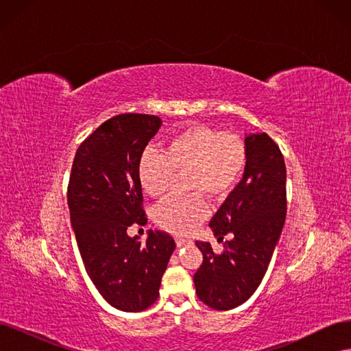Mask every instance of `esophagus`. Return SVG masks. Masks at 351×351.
Segmentation results:
<instances>
[{"label":"esophagus","mask_w":351,"mask_h":351,"mask_svg":"<svg viewBox=\"0 0 351 351\" xmlns=\"http://www.w3.org/2000/svg\"><path fill=\"white\" fill-rule=\"evenodd\" d=\"M176 243H177V247H183V246H187V244H190L192 241L187 239H183V237H177Z\"/></svg>","instance_id":"esophagus-1"}]
</instances>
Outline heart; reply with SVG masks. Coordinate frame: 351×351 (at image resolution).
I'll use <instances>...</instances> for the list:
<instances>
[{"label": "heart", "mask_w": 351, "mask_h": 351, "mask_svg": "<svg viewBox=\"0 0 351 351\" xmlns=\"http://www.w3.org/2000/svg\"><path fill=\"white\" fill-rule=\"evenodd\" d=\"M247 167V147L241 137L209 124H192L174 134L159 152L152 147L139 159V182L151 197H164L176 174L190 173L187 199L169 197L156 208L158 224L177 236H189L209 215L205 192L215 199L227 197Z\"/></svg>", "instance_id": "1"}]
</instances>
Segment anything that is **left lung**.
<instances>
[{
	"label": "left lung",
	"instance_id": "8db88e82",
	"mask_svg": "<svg viewBox=\"0 0 351 351\" xmlns=\"http://www.w3.org/2000/svg\"><path fill=\"white\" fill-rule=\"evenodd\" d=\"M244 143L246 171L209 222L218 240L228 232L234 237L221 253L196 241L204 254L193 277L196 294L215 311L234 309L256 291L287 215V169L278 145L267 133L250 134Z\"/></svg>",
	"mask_w": 351,
	"mask_h": 351
}]
</instances>
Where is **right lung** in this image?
Wrapping results in <instances>:
<instances>
[{"label": "right lung", "mask_w": 351, "mask_h": 351, "mask_svg": "<svg viewBox=\"0 0 351 351\" xmlns=\"http://www.w3.org/2000/svg\"><path fill=\"white\" fill-rule=\"evenodd\" d=\"M161 123L149 114L114 115L80 143L71 165L67 204L84 269L104 299L124 312L156 302L176 249L161 230L146 243L127 236L130 226L147 221L137 168Z\"/></svg>", "instance_id": "add662e5"}]
</instances>
